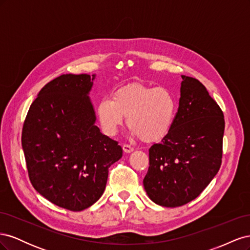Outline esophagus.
I'll list each match as a JSON object with an SVG mask.
<instances>
[{
    "label": "esophagus",
    "mask_w": 250,
    "mask_h": 250,
    "mask_svg": "<svg viewBox=\"0 0 250 250\" xmlns=\"http://www.w3.org/2000/svg\"><path fill=\"white\" fill-rule=\"evenodd\" d=\"M123 150L125 153H130L133 151V147L131 145H128V144H124L123 145Z\"/></svg>",
    "instance_id": "1"
}]
</instances>
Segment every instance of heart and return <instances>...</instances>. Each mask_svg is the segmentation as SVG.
Listing matches in <instances>:
<instances>
[{"mask_svg": "<svg viewBox=\"0 0 250 250\" xmlns=\"http://www.w3.org/2000/svg\"><path fill=\"white\" fill-rule=\"evenodd\" d=\"M177 100L169 89L134 83L118 89L112 99L104 98L97 107V115L105 134L112 137L123 125L134 137L152 143L167 135L175 121Z\"/></svg>", "mask_w": 250, "mask_h": 250, "instance_id": "obj_1", "label": "heart"}]
</instances>
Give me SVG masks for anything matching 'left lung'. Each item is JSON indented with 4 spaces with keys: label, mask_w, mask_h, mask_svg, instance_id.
<instances>
[{
    "label": "left lung",
    "mask_w": 250,
    "mask_h": 250,
    "mask_svg": "<svg viewBox=\"0 0 250 250\" xmlns=\"http://www.w3.org/2000/svg\"><path fill=\"white\" fill-rule=\"evenodd\" d=\"M181 78L175 121L162 142L150 147L143 180L149 198L167 208L197 198L222 163L223 112L199 80Z\"/></svg>",
    "instance_id": "1"
}]
</instances>
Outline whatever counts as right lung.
I'll return each instance as SVG.
<instances>
[{"label":"right lung","instance_id":"obj_1","mask_svg":"<svg viewBox=\"0 0 250 250\" xmlns=\"http://www.w3.org/2000/svg\"><path fill=\"white\" fill-rule=\"evenodd\" d=\"M87 74H64L44 85L21 131L28 175L35 190L73 211L89 208L106 187L108 169L122 147L100 132L88 98Z\"/></svg>","mask_w":250,"mask_h":250}]
</instances>
